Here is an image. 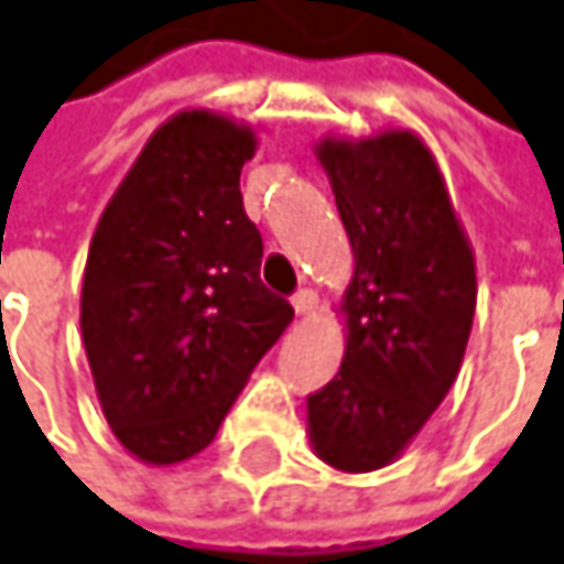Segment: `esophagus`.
Masks as SVG:
<instances>
[{"instance_id": "34e87169", "label": "esophagus", "mask_w": 564, "mask_h": 564, "mask_svg": "<svg viewBox=\"0 0 564 564\" xmlns=\"http://www.w3.org/2000/svg\"><path fill=\"white\" fill-rule=\"evenodd\" d=\"M292 307H295L297 317H307V314H314V307H317V295H314L311 289H301V292H295V297H292Z\"/></svg>"}]
</instances>
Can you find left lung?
<instances>
[{
  "instance_id": "1",
  "label": "left lung",
  "mask_w": 564,
  "mask_h": 564,
  "mask_svg": "<svg viewBox=\"0 0 564 564\" xmlns=\"http://www.w3.org/2000/svg\"><path fill=\"white\" fill-rule=\"evenodd\" d=\"M355 272L339 375L307 397L314 454L343 473L393 464L454 387L476 311V263L419 135L317 145Z\"/></svg>"
}]
</instances>
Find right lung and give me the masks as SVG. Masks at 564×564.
<instances>
[{
    "label": "right lung",
    "mask_w": 564,
    "mask_h": 564,
    "mask_svg": "<svg viewBox=\"0 0 564 564\" xmlns=\"http://www.w3.org/2000/svg\"><path fill=\"white\" fill-rule=\"evenodd\" d=\"M253 129L184 110L152 132L100 215L82 282V339L100 409L142 464L209 447L295 311L260 282L243 212Z\"/></svg>",
    "instance_id": "1"
}]
</instances>
